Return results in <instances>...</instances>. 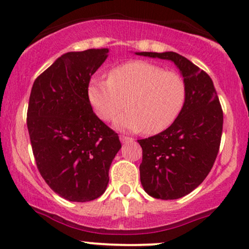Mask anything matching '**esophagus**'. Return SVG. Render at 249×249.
I'll return each instance as SVG.
<instances>
[{
  "instance_id": "esophagus-1",
  "label": "esophagus",
  "mask_w": 249,
  "mask_h": 249,
  "mask_svg": "<svg viewBox=\"0 0 249 249\" xmlns=\"http://www.w3.org/2000/svg\"><path fill=\"white\" fill-rule=\"evenodd\" d=\"M119 139H121L122 142H133L132 138H130V137H126V136H119Z\"/></svg>"
}]
</instances>
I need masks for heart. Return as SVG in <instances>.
<instances>
[{
  "instance_id": "heart-1",
  "label": "heart",
  "mask_w": 249,
  "mask_h": 249,
  "mask_svg": "<svg viewBox=\"0 0 249 249\" xmlns=\"http://www.w3.org/2000/svg\"><path fill=\"white\" fill-rule=\"evenodd\" d=\"M186 82L176 71L145 61L127 62L113 68L108 79L89 82L88 97L93 111L105 122L115 121L123 131H164L178 118L186 101Z\"/></svg>"
}]
</instances>
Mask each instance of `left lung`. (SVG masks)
Segmentation results:
<instances>
[{"mask_svg": "<svg viewBox=\"0 0 249 249\" xmlns=\"http://www.w3.org/2000/svg\"><path fill=\"white\" fill-rule=\"evenodd\" d=\"M136 53L172 61L186 82L178 118L162 132L138 141L145 192L157 199H179L198 187L213 167L224 124L221 105L211 77L184 56L173 51Z\"/></svg>", "mask_w": 249, "mask_h": 249, "instance_id": "8db88e82", "label": "left lung"}]
</instances>
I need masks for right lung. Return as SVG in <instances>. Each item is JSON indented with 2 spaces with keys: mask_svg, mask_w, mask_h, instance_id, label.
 I'll list each match as a JSON object with an SVG mask.
<instances>
[{
  "mask_svg": "<svg viewBox=\"0 0 249 249\" xmlns=\"http://www.w3.org/2000/svg\"><path fill=\"white\" fill-rule=\"evenodd\" d=\"M108 49L67 53L34 82L27 125L39 173L69 201L102 196L108 168L121 150L118 134L95 115L88 97L91 76Z\"/></svg>",
  "mask_w": 249,
  "mask_h": 249,
  "instance_id": "right-lung-1",
  "label": "right lung"
}]
</instances>
